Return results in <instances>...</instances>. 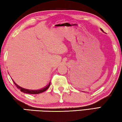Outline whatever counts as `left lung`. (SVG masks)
<instances>
[{"label": "left lung", "mask_w": 122, "mask_h": 122, "mask_svg": "<svg viewBox=\"0 0 122 122\" xmlns=\"http://www.w3.org/2000/svg\"><path fill=\"white\" fill-rule=\"evenodd\" d=\"M101 30H102V31H103V30H102V29H101Z\"/></svg>", "instance_id": "8db88e82"}]
</instances>
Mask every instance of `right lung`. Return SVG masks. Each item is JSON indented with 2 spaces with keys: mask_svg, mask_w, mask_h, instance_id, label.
Wrapping results in <instances>:
<instances>
[{
  "mask_svg": "<svg viewBox=\"0 0 122 122\" xmlns=\"http://www.w3.org/2000/svg\"><path fill=\"white\" fill-rule=\"evenodd\" d=\"M13 82H14V83L15 84V85L16 86V87H17V88L19 89V90H20L21 92H24V93L30 94H40V93H41V92H44L46 90L48 89L49 87V86H50V85H51V82H50L47 86H46L44 88L40 89H39V90H29V89H25V88H21V86H18L17 84H16L15 83V82H14L13 80Z\"/></svg>",
  "mask_w": 122,
  "mask_h": 122,
  "instance_id": "right-lung-1",
  "label": "right lung"
}]
</instances>
